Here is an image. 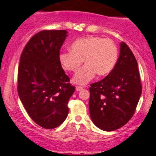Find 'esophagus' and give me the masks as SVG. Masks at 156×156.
<instances>
[{"mask_svg":"<svg viewBox=\"0 0 156 156\" xmlns=\"http://www.w3.org/2000/svg\"><path fill=\"white\" fill-rule=\"evenodd\" d=\"M82 89H83V87H81V86H76V90L77 91H80V90H81Z\"/></svg>","mask_w":156,"mask_h":156,"instance_id":"esophagus-1","label":"esophagus"}]
</instances>
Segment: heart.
Segmentation results:
<instances>
[{
	"mask_svg": "<svg viewBox=\"0 0 156 156\" xmlns=\"http://www.w3.org/2000/svg\"><path fill=\"white\" fill-rule=\"evenodd\" d=\"M118 48L112 39L100 37H87L75 40L70 45V52H62L59 60L67 71L76 73L83 60L86 64L77 73L73 81L85 85L97 73L98 76L109 74L117 64Z\"/></svg>",
	"mask_w": 156,
	"mask_h": 156,
	"instance_id": "b5f03b06",
	"label": "heart"
}]
</instances>
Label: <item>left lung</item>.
I'll list each match as a JSON object with an SVG mask.
<instances>
[{"label":"left lung","instance_id":"obj_1","mask_svg":"<svg viewBox=\"0 0 156 156\" xmlns=\"http://www.w3.org/2000/svg\"><path fill=\"white\" fill-rule=\"evenodd\" d=\"M89 111L96 127L114 131L129 121L142 93L137 62L129 47L120 44V54L113 70L103 80L90 84Z\"/></svg>","mask_w":156,"mask_h":156}]
</instances>
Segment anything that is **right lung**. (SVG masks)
<instances>
[{"mask_svg": "<svg viewBox=\"0 0 156 156\" xmlns=\"http://www.w3.org/2000/svg\"><path fill=\"white\" fill-rule=\"evenodd\" d=\"M67 34L66 30L39 31L21 55L18 94L29 117L45 129L58 127L66 120L68 102L75 91L59 60Z\"/></svg>", "mask_w": 156, "mask_h": 156, "instance_id": "obj_1", "label": "right lung"}]
</instances>
